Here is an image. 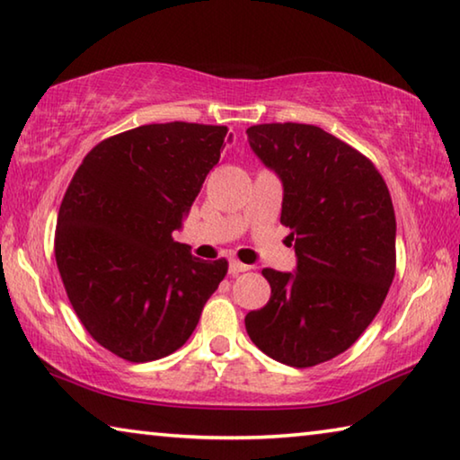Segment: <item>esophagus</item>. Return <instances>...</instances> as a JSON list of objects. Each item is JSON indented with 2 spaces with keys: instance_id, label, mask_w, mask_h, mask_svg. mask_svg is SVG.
Here are the masks:
<instances>
[{
  "instance_id": "esophagus-1",
  "label": "esophagus",
  "mask_w": 460,
  "mask_h": 460,
  "mask_svg": "<svg viewBox=\"0 0 460 460\" xmlns=\"http://www.w3.org/2000/svg\"><path fill=\"white\" fill-rule=\"evenodd\" d=\"M245 270H250V266L242 264L239 260H231L229 261V274H239V272H245Z\"/></svg>"
}]
</instances>
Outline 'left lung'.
I'll return each mask as SVG.
<instances>
[{
    "label": "left lung",
    "mask_w": 460,
    "mask_h": 460,
    "mask_svg": "<svg viewBox=\"0 0 460 460\" xmlns=\"http://www.w3.org/2000/svg\"><path fill=\"white\" fill-rule=\"evenodd\" d=\"M252 151L282 184L280 223L295 272L264 268L266 307L245 315L253 344L296 368L335 358L360 338L395 276V210L376 167L313 125H256Z\"/></svg>",
    "instance_id": "8db88e82"
}]
</instances>
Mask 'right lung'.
<instances>
[{
  "mask_svg": "<svg viewBox=\"0 0 460 460\" xmlns=\"http://www.w3.org/2000/svg\"><path fill=\"white\" fill-rule=\"evenodd\" d=\"M227 127L167 122L106 138L77 167L57 217L55 258L79 322L128 362L186 344L227 260L194 258L173 242Z\"/></svg>",
  "mask_w": 460,
  "mask_h": 460,
  "instance_id": "right-lung-1",
  "label": "right lung"
}]
</instances>
